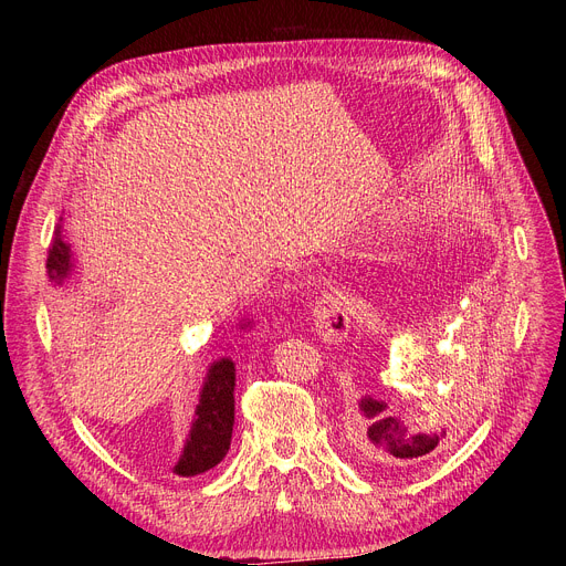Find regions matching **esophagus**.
<instances>
[{
  "label": "esophagus",
  "mask_w": 566,
  "mask_h": 566,
  "mask_svg": "<svg viewBox=\"0 0 566 566\" xmlns=\"http://www.w3.org/2000/svg\"><path fill=\"white\" fill-rule=\"evenodd\" d=\"M314 328L325 342H339L348 333V316L342 301L333 293H323L312 307Z\"/></svg>",
  "instance_id": "34e87169"
}]
</instances>
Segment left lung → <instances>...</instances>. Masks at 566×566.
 Here are the masks:
<instances>
[{
	"label": "left lung",
	"instance_id": "obj_1",
	"mask_svg": "<svg viewBox=\"0 0 566 566\" xmlns=\"http://www.w3.org/2000/svg\"><path fill=\"white\" fill-rule=\"evenodd\" d=\"M365 412V452L376 459V465L399 468L420 463L429 452H433L440 442V433H418L410 431L395 415H388V406L376 399H365L360 403Z\"/></svg>",
	"mask_w": 566,
	"mask_h": 566
}]
</instances>
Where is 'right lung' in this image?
Instances as JSON below:
<instances>
[{"label": "right lung", "instance_id": "right-lung-1", "mask_svg": "<svg viewBox=\"0 0 566 566\" xmlns=\"http://www.w3.org/2000/svg\"><path fill=\"white\" fill-rule=\"evenodd\" d=\"M45 268L52 282H62L71 273V248L62 235V224L52 233ZM233 385L235 369L231 360H220L208 369L199 406L195 410L197 420L192 424L184 457L178 459L174 472L181 478H192L216 468L231 444L233 431Z\"/></svg>", "mask_w": 566, "mask_h": 566}]
</instances>
